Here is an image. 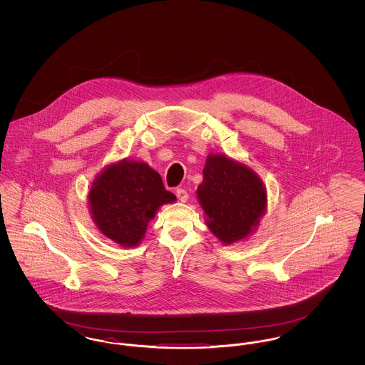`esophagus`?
<instances>
[{
    "instance_id": "obj_1",
    "label": "esophagus",
    "mask_w": 365,
    "mask_h": 365,
    "mask_svg": "<svg viewBox=\"0 0 365 365\" xmlns=\"http://www.w3.org/2000/svg\"><path fill=\"white\" fill-rule=\"evenodd\" d=\"M175 194H176L178 200H179V201H182V202H186V201H187V198H189V192L185 190V189H176Z\"/></svg>"
}]
</instances>
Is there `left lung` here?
Instances as JSON below:
<instances>
[{
	"label": "left lung",
	"instance_id": "left-lung-1",
	"mask_svg": "<svg viewBox=\"0 0 365 365\" xmlns=\"http://www.w3.org/2000/svg\"><path fill=\"white\" fill-rule=\"evenodd\" d=\"M210 231L223 242L242 240L257 225L267 202L257 175L226 156H210L197 190Z\"/></svg>",
	"mask_w": 365,
	"mask_h": 365
}]
</instances>
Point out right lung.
Wrapping results in <instances>:
<instances>
[{
	"mask_svg": "<svg viewBox=\"0 0 365 365\" xmlns=\"http://www.w3.org/2000/svg\"><path fill=\"white\" fill-rule=\"evenodd\" d=\"M88 192L90 208L105 237L135 246L160 205L176 200L161 176L145 163L122 161L100 175Z\"/></svg>",
	"mask_w": 365,
	"mask_h": 365,
	"instance_id": "add662e5",
	"label": "right lung"
}]
</instances>
